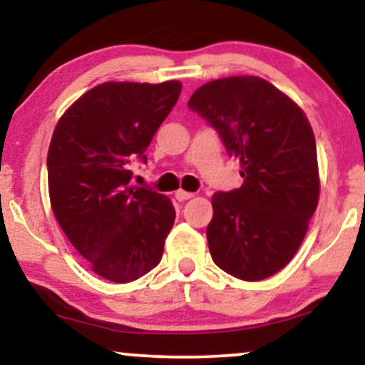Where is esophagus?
<instances>
[{"instance_id": "esophagus-1", "label": "esophagus", "mask_w": 365, "mask_h": 365, "mask_svg": "<svg viewBox=\"0 0 365 365\" xmlns=\"http://www.w3.org/2000/svg\"><path fill=\"white\" fill-rule=\"evenodd\" d=\"M192 197H194V194H192V192H185V190H177V192H175V199L180 200V202L192 199Z\"/></svg>"}]
</instances>
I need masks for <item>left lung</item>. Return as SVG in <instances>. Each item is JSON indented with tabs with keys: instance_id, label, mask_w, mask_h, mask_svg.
<instances>
[{
	"instance_id": "1",
	"label": "left lung",
	"mask_w": 365,
	"mask_h": 365,
	"mask_svg": "<svg viewBox=\"0 0 365 365\" xmlns=\"http://www.w3.org/2000/svg\"><path fill=\"white\" fill-rule=\"evenodd\" d=\"M188 108L216 130L240 161V188L212 195L206 235L225 273L259 282L299 250L319 199L316 139L304 111L259 77H228L199 87Z\"/></svg>"
}]
</instances>
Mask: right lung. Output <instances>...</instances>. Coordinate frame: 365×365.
Segmentation results:
<instances>
[{"mask_svg": "<svg viewBox=\"0 0 365 365\" xmlns=\"http://www.w3.org/2000/svg\"><path fill=\"white\" fill-rule=\"evenodd\" d=\"M182 83L106 82L58 121L48 150L49 199L58 223L92 271L130 283L156 267L175 221L166 195L132 187L133 161L148 163L159 125Z\"/></svg>", "mask_w": 365, "mask_h": 365, "instance_id": "obj_1", "label": "right lung"}]
</instances>
